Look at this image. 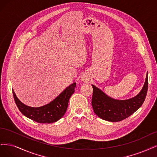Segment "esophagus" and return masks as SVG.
I'll use <instances>...</instances> for the list:
<instances>
[{
    "label": "esophagus",
    "instance_id": "esophagus-1",
    "mask_svg": "<svg viewBox=\"0 0 157 157\" xmlns=\"http://www.w3.org/2000/svg\"><path fill=\"white\" fill-rule=\"evenodd\" d=\"M81 79H82V81H83V82H88L89 81V77L87 75L83 74V75H82V78H81Z\"/></svg>",
    "mask_w": 157,
    "mask_h": 157
}]
</instances>
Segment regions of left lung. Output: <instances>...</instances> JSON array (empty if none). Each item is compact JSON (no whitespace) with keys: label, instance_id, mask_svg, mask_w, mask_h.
Segmentation results:
<instances>
[{"label":"left lung","instance_id":"8db88e82","mask_svg":"<svg viewBox=\"0 0 157 157\" xmlns=\"http://www.w3.org/2000/svg\"><path fill=\"white\" fill-rule=\"evenodd\" d=\"M93 89L92 106L94 112L98 117L111 122H118L133 114L145 99L148 89V77L141 92L135 97L128 100H118L108 97L102 90L92 85Z\"/></svg>","mask_w":157,"mask_h":157}]
</instances>
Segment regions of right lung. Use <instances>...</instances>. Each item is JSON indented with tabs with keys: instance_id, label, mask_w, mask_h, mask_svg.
Instances as JSON below:
<instances>
[{
	"instance_id": "1",
	"label": "right lung",
	"mask_w": 157,
	"mask_h": 157,
	"mask_svg": "<svg viewBox=\"0 0 157 157\" xmlns=\"http://www.w3.org/2000/svg\"><path fill=\"white\" fill-rule=\"evenodd\" d=\"M76 83L66 88L52 102L41 107L33 108L25 105L16 97L12 90L13 97L18 109L27 117L39 123L56 122L63 117L68 108V100L74 92Z\"/></svg>"
}]
</instances>
